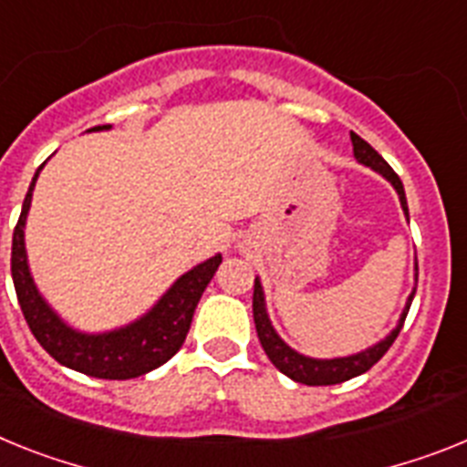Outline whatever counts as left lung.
<instances>
[{
    "mask_svg": "<svg viewBox=\"0 0 467 467\" xmlns=\"http://www.w3.org/2000/svg\"><path fill=\"white\" fill-rule=\"evenodd\" d=\"M350 140H352V150H355V160L364 166H371L374 171H379L380 176L390 181L392 188H395L397 194H400V204H402L404 213H407L409 218L404 185L402 181H400V176L392 171V166L388 164V161H385L383 157H380L379 152L367 143V140H364V138L357 136V133L350 131ZM416 279H419V263H416ZM413 294H416V289H413L411 296H409V301L407 306H404L402 317H400L397 327L390 331V334L385 336L380 343H376V346L367 348V350L362 352H357V355L336 357V359H312V357L296 352L294 348H289L282 338H279L277 331H275L273 324H270V317H267L265 296H263V286L258 279L254 282V322H256L258 340H261L263 350H265V355L270 357V362H273L284 376H289V379L296 380V383H306V385H336V383H343V380L355 379V376L364 374V371H368V368L374 367L385 352L390 350V346L395 343L400 331H402L407 312L409 307H411Z\"/></svg>",
    "mask_w": 467,
    "mask_h": 467,
    "instance_id": "obj_1",
    "label": "left lung"
}]
</instances>
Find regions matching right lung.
<instances>
[{"label":"right lung","instance_id":"add662e5","mask_svg":"<svg viewBox=\"0 0 467 467\" xmlns=\"http://www.w3.org/2000/svg\"><path fill=\"white\" fill-rule=\"evenodd\" d=\"M103 129H110V124L93 127L91 131H103ZM42 166L32 178L30 190L26 194L23 211H20V218L14 230V246H11V277H14L16 296H18L20 310L26 315L27 327L39 340V346L54 357L56 362L67 368H75L79 374L93 376V379H138V376L161 367L183 346L194 307L200 303L206 284L216 275L223 256L216 254L209 261L200 263L185 275H181L173 282L171 289L155 303V307L145 312L143 317L136 319V322L127 324L121 329L105 331V334L75 331L44 301L35 282H32L30 267H27L26 221L27 211H30L32 190L37 183Z\"/></svg>","mask_w":467,"mask_h":467}]
</instances>
